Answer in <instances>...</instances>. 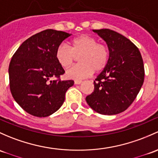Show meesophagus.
<instances>
[{
  "mask_svg": "<svg viewBox=\"0 0 158 158\" xmlns=\"http://www.w3.org/2000/svg\"><path fill=\"white\" fill-rule=\"evenodd\" d=\"M82 82V81H81V80H75L74 81V83L76 84V85H79V84H81Z\"/></svg>",
  "mask_w": 158,
  "mask_h": 158,
  "instance_id": "obj_1",
  "label": "esophagus"
}]
</instances>
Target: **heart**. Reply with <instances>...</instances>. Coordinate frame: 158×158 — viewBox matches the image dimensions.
Segmentation results:
<instances>
[{
    "mask_svg": "<svg viewBox=\"0 0 158 158\" xmlns=\"http://www.w3.org/2000/svg\"><path fill=\"white\" fill-rule=\"evenodd\" d=\"M79 57L78 65L66 72L68 79L81 80L96 72L103 70L109 60L107 46L98 43L97 39L88 35H81L71 40L70 48L62 44L56 50L55 57L63 68L70 67Z\"/></svg>",
    "mask_w": 158,
    "mask_h": 158,
    "instance_id": "obj_1",
    "label": "heart"
}]
</instances>
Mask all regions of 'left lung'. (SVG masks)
I'll return each mask as SVG.
<instances>
[{
    "label": "left lung",
    "mask_w": 158,
    "mask_h": 158,
    "mask_svg": "<svg viewBox=\"0 0 158 158\" xmlns=\"http://www.w3.org/2000/svg\"><path fill=\"white\" fill-rule=\"evenodd\" d=\"M109 49L107 66L85 100L91 108L104 115H114L132 104L144 82L145 69L139 48L119 33L108 29H94Z\"/></svg>",
    "instance_id": "left-lung-1"
}]
</instances>
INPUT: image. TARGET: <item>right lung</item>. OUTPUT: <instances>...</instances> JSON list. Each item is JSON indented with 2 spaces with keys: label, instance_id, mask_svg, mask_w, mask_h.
<instances>
[{
  "label": "right lung",
  "instance_id": "1",
  "mask_svg": "<svg viewBox=\"0 0 158 158\" xmlns=\"http://www.w3.org/2000/svg\"><path fill=\"white\" fill-rule=\"evenodd\" d=\"M71 35L46 29L31 36L16 50L9 65L10 89L16 102L38 117L54 114L64 104L74 81L60 80L65 73L55 57L56 50ZM52 77L57 80L51 81Z\"/></svg>",
  "mask_w": 158,
  "mask_h": 158
}]
</instances>
